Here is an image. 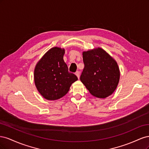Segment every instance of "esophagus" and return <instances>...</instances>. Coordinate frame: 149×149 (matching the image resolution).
<instances>
[{
	"instance_id": "34e87169",
	"label": "esophagus",
	"mask_w": 149,
	"mask_h": 149,
	"mask_svg": "<svg viewBox=\"0 0 149 149\" xmlns=\"http://www.w3.org/2000/svg\"><path fill=\"white\" fill-rule=\"evenodd\" d=\"M75 74L77 76V77H78V78L79 79V76H80V73L79 71H76V73H75Z\"/></svg>"
}]
</instances>
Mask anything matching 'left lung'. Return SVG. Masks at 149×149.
<instances>
[{"label":"left lung","mask_w":149,"mask_h":149,"mask_svg":"<svg viewBox=\"0 0 149 149\" xmlns=\"http://www.w3.org/2000/svg\"><path fill=\"white\" fill-rule=\"evenodd\" d=\"M84 68L80 80L93 96L106 98L118 86L120 71L117 62L105 50L97 48L83 52Z\"/></svg>","instance_id":"obj_1"}]
</instances>
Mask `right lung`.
Masks as SVG:
<instances>
[{
  "label": "right lung",
  "instance_id": "obj_1",
  "mask_svg": "<svg viewBox=\"0 0 149 149\" xmlns=\"http://www.w3.org/2000/svg\"><path fill=\"white\" fill-rule=\"evenodd\" d=\"M65 49L53 47L45 54L36 65L34 81L40 94L46 100H56L63 97L72 83L78 80L68 71L63 60Z\"/></svg>",
  "mask_w": 149,
  "mask_h": 149
}]
</instances>
